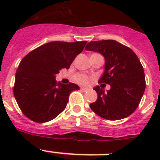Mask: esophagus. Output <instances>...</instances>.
I'll list each match as a JSON object with an SVG mask.
<instances>
[{
    "label": "esophagus",
    "instance_id": "obj_1",
    "mask_svg": "<svg viewBox=\"0 0 160 160\" xmlns=\"http://www.w3.org/2000/svg\"><path fill=\"white\" fill-rule=\"evenodd\" d=\"M80 90H81L82 91H87V90H88V88H83V87H81V88H80Z\"/></svg>",
    "mask_w": 160,
    "mask_h": 160
}]
</instances>
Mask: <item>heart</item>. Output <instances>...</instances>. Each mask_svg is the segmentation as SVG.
<instances>
[{
  "instance_id": "obj_1",
  "label": "heart",
  "mask_w": 160,
  "mask_h": 160,
  "mask_svg": "<svg viewBox=\"0 0 160 160\" xmlns=\"http://www.w3.org/2000/svg\"><path fill=\"white\" fill-rule=\"evenodd\" d=\"M75 80L77 83H81V84H86L89 82V78L83 74H78V75L76 76Z\"/></svg>"
}]
</instances>
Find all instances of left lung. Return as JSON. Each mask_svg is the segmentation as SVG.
Segmentation results:
<instances>
[{"instance_id":"obj_1","label":"left lung","mask_w":160,"mask_h":160,"mask_svg":"<svg viewBox=\"0 0 160 160\" xmlns=\"http://www.w3.org/2000/svg\"><path fill=\"white\" fill-rule=\"evenodd\" d=\"M85 49L104 56V71L99 82L111 86L107 92L99 86L93 88L98 99L90 104V108L107 120L129 116L138 108L146 89L144 70L138 56L115 40L90 42Z\"/></svg>"}]
</instances>
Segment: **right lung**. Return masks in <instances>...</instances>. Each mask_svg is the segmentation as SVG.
Masks as SVG:
<instances>
[{
	"label": "right lung",
	"instance_id": "obj_1",
	"mask_svg": "<svg viewBox=\"0 0 160 160\" xmlns=\"http://www.w3.org/2000/svg\"><path fill=\"white\" fill-rule=\"evenodd\" d=\"M87 41H54L32 50L17 69L14 95L19 108L33 122L44 123L57 117L67 107L69 95L80 90L75 83H57L56 75L70 68Z\"/></svg>",
	"mask_w": 160,
	"mask_h": 160
}]
</instances>
